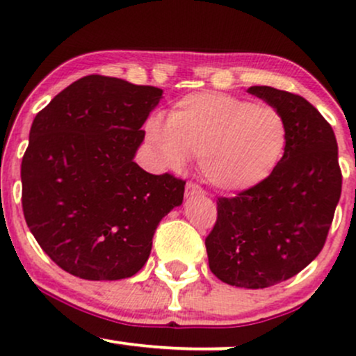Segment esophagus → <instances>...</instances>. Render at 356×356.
<instances>
[{"label": "esophagus", "instance_id": "34e87169", "mask_svg": "<svg viewBox=\"0 0 356 356\" xmlns=\"http://www.w3.org/2000/svg\"><path fill=\"white\" fill-rule=\"evenodd\" d=\"M194 195H204V191L197 184L187 182L186 184V197H194Z\"/></svg>", "mask_w": 356, "mask_h": 356}]
</instances>
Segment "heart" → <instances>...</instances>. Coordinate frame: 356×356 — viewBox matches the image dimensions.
<instances>
[{"label":"heart","mask_w":356,"mask_h":356,"mask_svg":"<svg viewBox=\"0 0 356 356\" xmlns=\"http://www.w3.org/2000/svg\"><path fill=\"white\" fill-rule=\"evenodd\" d=\"M145 138L165 169L184 170L199 157L204 177L220 191L259 186L283 159L288 130L280 110L220 92L184 97L145 124Z\"/></svg>","instance_id":"heart-1"}]
</instances>
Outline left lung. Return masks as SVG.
<instances>
[{
	"mask_svg": "<svg viewBox=\"0 0 356 356\" xmlns=\"http://www.w3.org/2000/svg\"><path fill=\"white\" fill-rule=\"evenodd\" d=\"M248 93L280 110L286 149L266 181L219 199L206 249L220 281L261 289L298 275L320 254L340 201L341 170L332 125L308 100L273 87Z\"/></svg>",
	"mask_w": 356,
	"mask_h": 356,
	"instance_id": "obj_1",
	"label": "left lung"
}]
</instances>
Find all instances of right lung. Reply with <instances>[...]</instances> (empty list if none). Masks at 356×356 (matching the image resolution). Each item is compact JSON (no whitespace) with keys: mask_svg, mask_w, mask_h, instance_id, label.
I'll return each instance as SVG.
<instances>
[{"mask_svg":"<svg viewBox=\"0 0 356 356\" xmlns=\"http://www.w3.org/2000/svg\"><path fill=\"white\" fill-rule=\"evenodd\" d=\"M162 90L113 76L73 81L36 113L23 155V212L61 269L90 281L140 271L186 182L134 162Z\"/></svg>","mask_w":356,"mask_h":356,"instance_id":"1","label":"right lung"}]
</instances>
